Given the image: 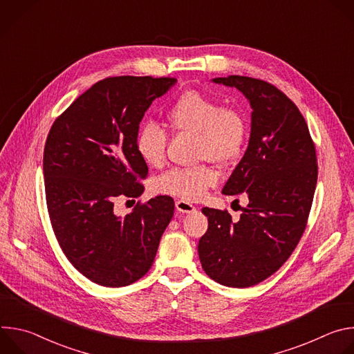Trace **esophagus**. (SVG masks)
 <instances>
[{
  "mask_svg": "<svg viewBox=\"0 0 354 354\" xmlns=\"http://www.w3.org/2000/svg\"><path fill=\"white\" fill-rule=\"evenodd\" d=\"M175 206H176V210L180 212V213H192V212L196 210V207L186 200H178Z\"/></svg>",
  "mask_w": 354,
  "mask_h": 354,
  "instance_id": "1",
  "label": "esophagus"
}]
</instances>
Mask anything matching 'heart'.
<instances>
[{
    "instance_id": "b5f03b06",
    "label": "heart",
    "mask_w": 354,
    "mask_h": 354,
    "mask_svg": "<svg viewBox=\"0 0 354 354\" xmlns=\"http://www.w3.org/2000/svg\"><path fill=\"white\" fill-rule=\"evenodd\" d=\"M165 119L171 130L196 134L194 156L197 160H207L224 167L235 162L243 153L249 133L245 115L236 108L223 106L214 97L187 91L171 104ZM167 144V130L154 122L144 123L137 133V153L151 167L164 164ZM216 182V171L200 164L165 172L158 179V187L164 193L197 200Z\"/></svg>"
}]
</instances>
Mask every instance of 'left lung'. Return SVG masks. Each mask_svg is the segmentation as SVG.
Instances as JSON below:
<instances>
[{"instance_id": "left-lung-1", "label": "left lung", "mask_w": 354, "mask_h": 354, "mask_svg": "<svg viewBox=\"0 0 354 354\" xmlns=\"http://www.w3.org/2000/svg\"><path fill=\"white\" fill-rule=\"evenodd\" d=\"M235 86L252 108L245 154L223 187L248 196L238 221L227 210L203 207L209 220L198 241L203 270L236 288L255 286L290 258L306 231L318 179L315 144L304 116L274 85L250 77L213 80Z\"/></svg>"}]
</instances>
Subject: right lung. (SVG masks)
Wrapping results in <instances>:
<instances>
[{
  "label": "right lung",
  "mask_w": 354,
  "mask_h": 354,
  "mask_svg": "<svg viewBox=\"0 0 354 354\" xmlns=\"http://www.w3.org/2000/svg\"><path fill=\"white\" fill-rule=\"evenodd\" d=\"M171 77H109L93 84L55 120L43 153L50 223L70 263L91 281L123 287L153 266L174 216V198L157 196L131 213L116 197H138L148 167L138 156L140 122Z\"/></svg>",
  "instance_id": "1"
}]
</instances>
